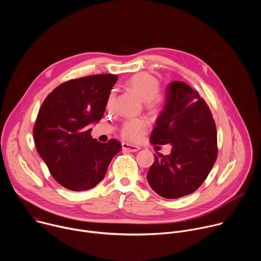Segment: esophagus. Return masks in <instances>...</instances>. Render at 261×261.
<instances>
[{
	"label": "esophagus",
	"instance_id": "obj_1",
	"mask_svg": "<svg viewBox=\"0 0 261 261\" xmlns=\"http://www.w3.org/2000/svg\"><path fill=\"white\" fill-rule=\"evenodd\" d=\"M122 147H123V150H124V151L132 152V153L137 152V151H139V150H140V147H139V146H137V145H133V144H129V143H127V142H123V143H122Z\"/></svg>",
	"mask_w": 261,
	"mask_h": 261
}]
</instances>
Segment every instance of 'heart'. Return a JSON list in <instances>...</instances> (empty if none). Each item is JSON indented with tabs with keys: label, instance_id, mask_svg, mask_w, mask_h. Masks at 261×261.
I'll return each mask as SVG.
<instances>
[{
	"label": "heart",
	"instance_id": "1",
	"mask_svg": "<svg viewBox=\"0 0 261 261\" xmlns=\"http://www.w3.org/2000/svg\"><path fill=\"white\" fill-rule=\"evenodd\" d=\"M128 87L135 92L142 101H145L148 106L156 107L160 104V82L155 76L148 73H137L128 81ZM110 96L107 106L111 104ZM147 128V122L143 119H130L123 123L121 127V135L123 138L130 141H139Z\"/></svg>",
	"mask_w": 261,
	"mask_h": 261
}]
</instances>
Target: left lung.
<instances>
[{
    "mask_svg": "<svg viewBox=\"0 0 261 261\" xmlns=\"http://www.w3.org/2000/svg\"><path fill=\"white\" fill-rule=\"evenodd\" d=\"M150 139L155 145L172 146L169 155H155L146 175L151 188L168 199L196 191L218 155L216 124L199 94L185 83H170Z\"/></svg>",
    "mask_w": 261,
    "mask_h": 261,
    "instance_id": "obj_1",
    "label": "left lung"
}]
</instances>
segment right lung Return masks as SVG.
Instances as JSON below:
<instances>
[{
  "mask_svg": "<svg viewBox=\"0 0 261 261\" xmlns=\"http://www.w3.org/2000/svg\"><path fill=\"white\" fill-rule=\"evenodd\" d=\"M115 74H95L57 87L43 101L34 126L37 152L54 178L72 191L94 188L121 151L116 139L101 143L91 136L105 111Z\"/></svg>",
  "mask_w": 261,
  "mask_h": 261,
  "instance_id": "add662e5",
  "label": "right lung"
}]
</instances>
